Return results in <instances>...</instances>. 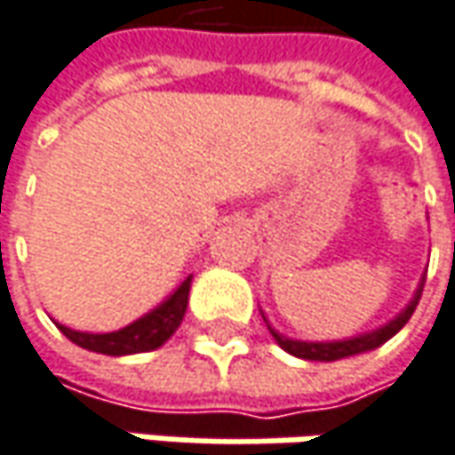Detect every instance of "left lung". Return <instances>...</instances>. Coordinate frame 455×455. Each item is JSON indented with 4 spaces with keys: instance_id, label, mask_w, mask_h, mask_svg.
Masks as SVG:
<instances>
[{
    "instance_id": "1",
    "label": "left lung",
    "mask_w": 455,
    "mask_h": 455,
    "mask_svg": "<svg viewBox=\"0 0 455 455\" xmlns=\"http://www.w3.org/2000/svg\"><path fill=\"white\" fill-rule=\"evenodd\" d=\"M422 287H425V276L419 279V287H417L414 298L409 300V306H406L396 318H391L386 326H380V329H375V331L360 334V337H349V339H339V341L290 339V337H284V334L275 331V329L269 326V321H267V318H264V321H267V326H269V331H272L275 341L282 347V349H284V352H290V355H295V357H300V360L334 363V360H344V357H352V355H360V352H371V349H375V347H380L383 341L391 339L396 331H402L406 321L411 318L414 308H417L419 298H422Z\"/></svg>"
}]
</instances>
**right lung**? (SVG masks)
<instances>
[{
    "label": "right lung",
    "instance_id": "1",
    "mask_svg": "<svg viewBox=\"0 0 455 455\" xmlns=\"http://www.w3.org/2000/svg\"><path fill=\"white\" fill-rule=\"evenodd\" d=\"M188 290H191V275L180 282L173 290V295L168 300H163L155 310L145 313L142 318H137L134 323L111 331V334H87V331H75L69 326H59V331L69 341H75L82 349L90 352H100V355H137V352H149L163 347L165 341L176 334L180 326L183 315H186V306H188Z\"/></svg>",
    "mask_w": 455,
    "mask_h": 455
}]
</instances>
